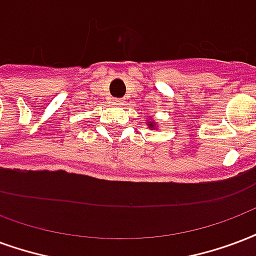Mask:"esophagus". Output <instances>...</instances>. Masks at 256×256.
<instances>
[{
  "label": "esophagus",
  "instance_id": "obj_1",
  "mask_svg": "<svg viewBox=\"0 0 256 256\" xmlns=\"http://www.w3.org/2000/svg\"><path fill=\"white\" fill-rule=\"evenodd\" d=\"M112 103L115 104V106H119V104H122V100H120V99H114Z\"/></svg>",
  "mask_w": 256,
  "mask_h": 256
}]
</instances>
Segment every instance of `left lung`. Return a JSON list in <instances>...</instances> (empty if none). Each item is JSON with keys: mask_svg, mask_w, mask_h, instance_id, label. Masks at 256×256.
Listing matches in <instances>:
<instances>
[{"mask_svg": "<svg viewBox=\"0 0 256 256\" xmlns=\"http://www.w3.org/2000/svg\"><path fill=\"white\" fill-rule=\"evenodd\" d=\"M148 126L150 128H154V126H156V123L153 122V120H148Z\"/></svg>", "mask_w": 256, "mask_h": 256, "instance_id": "obj_1", "label": "left lung"}]
</instances>
